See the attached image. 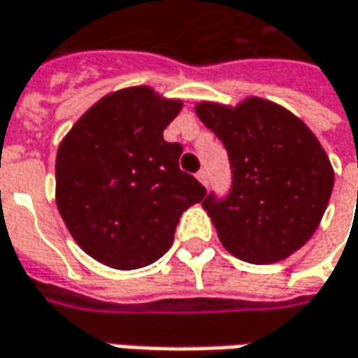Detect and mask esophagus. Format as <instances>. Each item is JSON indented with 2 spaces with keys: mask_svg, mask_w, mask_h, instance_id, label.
<instances>
[{
  "mask_svg": "<svg viewBox=\"0 0 358 358\" xmlns=\"http://www.w3.org/2000/svg\"><path fill=\"white\" fill-rule=\"evenodd\" d=\"M196 178L200 180V182H202L204 186H208V172H206V168H202V170H200V172L196 174Z\"/></svg>",
  "mask_w": 358,
  "mask_h": 358,
  "instance_id": "obj_1",
  "label": "esophagus"
}]
</instances>
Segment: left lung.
<instances>
[{
  "label": "left lung",
  "instance_id": "left-lung-1",
  "mask_svg": "<svg viewBox=\"0 0 358 358\" xmlns=\"http://www.w3.org/2000/svg\"><path fill=\"white\" fill-rule=\"evenodd\" d=\"M196 114L222 140L232 168L228 196L202 202L222 246L252 264L296 252L319 228L333 192V166L317 136L262 98L234 108L200 101Z\"/></svg>",
  "mask_w": 358,
  "mask_h": 358
}]
</instances>
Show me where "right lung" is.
Returning a JSON list of instances; mask_svg holds the SVG:
<instances>
[{
	"label": "right lung",
	"instance_id": "right-lung-1",
	"mask_svg": "<svg viewBox=\"0 0 358 358\" xmlns=\"http://www.w3.org/2000/svg\"><path fill=\"white\" fill-rule=\"evenodd\" d=\"M182 110L148 86L96 101L62 140L55 204L80 248L117 271L168 252L180 216L206 188L178 166L182 146L164 140Z\"/></svg>",
	"mask_w": 358,
	"mask_h": 358
}]
</instances>
